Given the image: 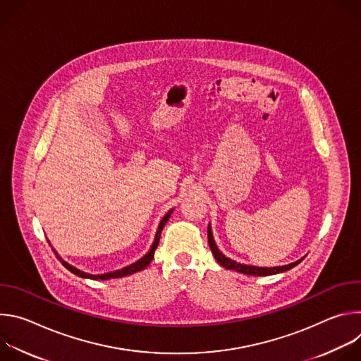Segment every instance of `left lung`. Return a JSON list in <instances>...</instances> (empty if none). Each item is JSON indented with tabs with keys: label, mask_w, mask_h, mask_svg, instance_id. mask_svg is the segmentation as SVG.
Returning <instances> with one entry per match:
<instances>
[{
	"label": "left lung",
	"mask_w": 361,
	"mask_h": 361,
	"mask_svg": "<svg viewBox=\"0 0 361 361\" xmlns=\"http://www.w3.org/2000/svg\"><path fill=\"white\" fill-rule=\"evenodd\" d=\"M207 235H209V244H210V248H212V252L214 255V259L217 260V263L220 266H223L224 269L227 270H234V271H238L241 274H247V276H273V274H279V273H284L293 267H295L298 263L302 262V259L294 262V263H290V264H286V266H277V267H259V266H250V264H244V263H237L234 260H231L230 257L224 255L220 248L217 247L216 244V240L213 237V230H212V226L209 224V230H207Z\"/></svg>",
	"instance_id": "left-lung-1"
}]
</instances>
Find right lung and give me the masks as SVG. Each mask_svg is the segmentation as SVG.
Masks as SVG:
<instances>
[{"instance_id":"add662e5","label":"right lung","mask_w":361,"mask_h":361,"mask_svg":"<svg viewBox=\"0 0 361 361\" xmlns=\"http://www.w3.org/2000/svg\"><path fill=\"white\" fill-rule=\"evenodd\" d=\"M173 210H174V209H171V210H170V212L163 217V220L160 221L159 228H157V233H156V237H154V241H152V244H151L149 250H148V251L141 257L140 260H137L135 263H133V264H130V266H127V267H124V269H120V270H116V271H110V273H104V274H90V273H84V271L78 270L77 267H74V266L68 264L67 262H64V260L61 259V257L59 255V252H57L54 248H53V251L56 252V255L59 257V260L63 263V266H64L67 270H70L73 274H75V276H78V277H82V279H91V280H111V279H120V277H126V276H130V274L138 273V271L144 270V269L151 263L152 257H154V252H156V248H157V245H159V243H160L161 231H163L164 226L167 224L169 219L171 217ZM49 244H51V243H49ZM51 247H53V245H51Z\"/></svg>"}]
</instances>
